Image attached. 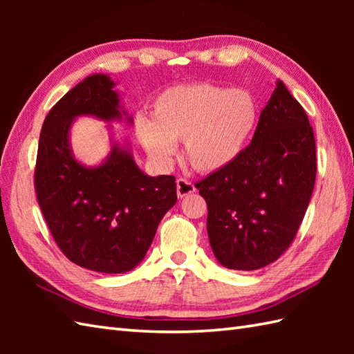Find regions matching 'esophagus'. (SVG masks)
<instances>
[{
  "instance_id": "esophagus-1",
  "label": "esophagus",
  "mask_w": 354,
  "mask_h": 354,
  "mask_svg": "<svg viewBox=\"0 0 354 354\" xmlns=\"http://www.w3.org/2000/svg\"><path fill=\"white\" fill-rule=\"evenodd\" d=\"M196 192V187L193 185L192 181L185 178H179L176 181V193H178V198H185L189 196V194Z\"/></svg>"
}]
</instances>
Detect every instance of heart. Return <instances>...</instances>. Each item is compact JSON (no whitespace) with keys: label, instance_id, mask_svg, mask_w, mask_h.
Segmentation results:
<instances>
[{"label":"heart","instance_id":"obj_1","mask_svg":"<svg viewBox=\"0 0 354 354\" xmlns=\"http://www.w3.org/2000/svg\"><path fill=\"white\" fill-rule=\"evenodd\" d=\"M150 115L152 122L138 120L137 133L153 161L170 162L175 141H184L193 167L213 173L228 167L250 145L260 108L248 89L194 82L162 91L153 100Z\"/></svg>","mask_w":354,"mask_h":354}]
</instances>
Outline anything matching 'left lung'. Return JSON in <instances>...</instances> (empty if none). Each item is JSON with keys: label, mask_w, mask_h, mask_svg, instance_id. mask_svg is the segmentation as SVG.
Returning a JSON list of instances; mask_svg holds the SVG:
<instances>
[{"label": "left lung", "mask_w": 354, "mask_h": 354, "mask_svg": "<svg viewBox=\"0 0 354 354\" xmlns=\"http://www.w3.org/2000/svg\"><path fill=\"white\" fill-rule=\"evenodd\" d=\"M315 178L309 118L278 80L251 145L228 167L194 184L208 205V239L219 263L255 270L280 257L303 222Z\"/></svg>", "instance_id": "obj_1"}]
</instances>
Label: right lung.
Segmentation results:
<instances>
[{"instance_id":"right-lung-1","label":"right lung","mask_w":354,"mask_h":354,"mask_svg":"<svg viewBox=\"0 0 354 354\" xmlns=\"http://www.w3.org/2000/svg\"><path fill=\"white\" fill-rule=\"evenodd\" d=\"M114 85L104 74H93L50 109L35 169L37 204L59 250L77 266L104 274L127 272L145 259L178 199L175 176H147L117 145L99 167L74 160L68 141L74 118L122 117Z\"/></svg>"}]
</instances>
